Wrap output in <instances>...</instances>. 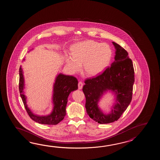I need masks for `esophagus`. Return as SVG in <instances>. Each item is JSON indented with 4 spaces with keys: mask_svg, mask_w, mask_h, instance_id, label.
Segmentation results:
<instances>
[{
    "mask_svg": "<svg viewBox=\"0 0 160 160\" xmlns=\"http://www.w3.org/2000/svg\"><path fill=\"white\" fill-rule=\"evenodd\" d=\"M83 83L81 82H79L78 83V89L79 90H81L83 88Z\"/></svg>",
    "mask_w": 160,
    "mask_h": 160,
    "instance_id": "esophagus-1",
    "label": "esophagus"
}]
</instances>
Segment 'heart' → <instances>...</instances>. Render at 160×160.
<instances>
[{"label":"heart","instance_id":"obj_1","mask_svg":"<svg viewBox=\"0 0 160 160\" xmlns=\"http://www.w3.org/2000/svg\"><path fill=\"white\" fill-rule=\"evenodd\" d=\"M71 56H65V65L72 73L81 70L82 64L85 74L90 77L101 74L108 67L112 50L108 44L92 40L77 42L70 48Z\"/></svg>","mask_w":160,"mask_h":160}]
</instances>
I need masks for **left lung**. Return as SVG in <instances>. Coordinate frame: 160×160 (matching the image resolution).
Segmentation results:
<instances>
[{"mask_svg":"<svg viewBox=\"0 0 160 160\" xmlns=\"http://www.w3.org/2000/svg\"><path fill=\"white\" fill-rule=\"evenodd\" d=\"M112 43L116 55L111 67L97 77L86 80L83 87L86 112L92 119L101 124L117 121L132 99L134 82L133 62L123 48L114 42ZM108 92L114 95L115 103L111 106V111L106 114L100 109L98 103Z\"/></svg>","mask_w":160,"mask_h":160,"instance_id":"8db88e82","label":"left lung"}]
</instances>
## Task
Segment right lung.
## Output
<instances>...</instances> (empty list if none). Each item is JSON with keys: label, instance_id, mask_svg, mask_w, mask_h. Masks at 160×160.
Returning <instances> with one entry per match:
<instances>
[{"label": "right lung", "instance_id": "add662e5", "mask_svg": "<svg viewBox=\"0 0 160 160\" xmlns=\"http://www.w3.org/2000/svg\"><path fill=\"white\" fill-rule=\"evenodd\" d=\"M34 50L31 49L29 51ZM28 51V52H29ZM25 59H23V61ZM19 92L21 98L28 114L34 121L44 125H57L64 119L66 114V108L68 97L70 92L78 89V80L76 78L59 73L56 76L53 83L52 104V110L51 113L40 116L34 114L27 103V97L25 95V81L23 70L22 66L19 68Z\"/></svg>", "mask_w": 160, "mask_h": 160}]
</instances>
